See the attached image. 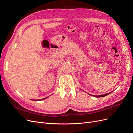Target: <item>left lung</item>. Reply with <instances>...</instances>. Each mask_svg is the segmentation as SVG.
<instances>
[{"label":"left lung","instance_id":"left-lung-1","mask_svg":"<svg viewBox=\"0 0 133 133\" xmlns=\"http://www.w3.org/2000/svg\"><path fill=\"white\" fill-rule=\"evenodd\" d=\"M110 92H108V93H107V94H105L102 95H94V96H95V97H97V98H99V97H104V96H107V95L109 94L110 93Z\"/></svg>","mask_w":133,"mask_h":133}]
</instances>
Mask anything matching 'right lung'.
Wrapping results in <instances>:
<instances>
[{
	"label": "right lung",
	"mask_w": 133,
	"mask_h": 133,
	"mask_svg": "<svg viewBox=\"0 0 133 133\" xmlns=\"http://www.w3.org/2000/svg\"><path fill=\"white\" fill-rule=\"evenodd\" d=\"M46 98H44V99H41V100H43V99H46Z\"/></svg>",
	"instance_id": "right-lung-1"
}]
</instances>
